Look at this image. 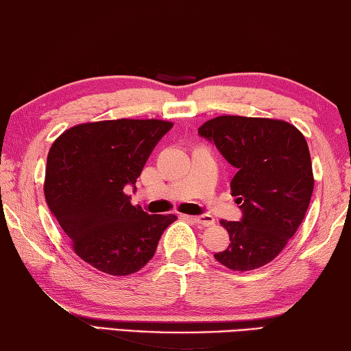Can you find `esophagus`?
<instances>
[{"label":"esophagus","mask_w":351,"mask_h":351,"mask_svg":"<svg viewBox=\"0 0 351 351\" xmlns=\"http://www.w3.org/2000/svg\"><path fill=\"white\" fill-rule=\"evenodd\" d=\"M189 219L193 222H196L197 226H202V227H210L215 223V217L210 216V215H202V216H189Z\"/></svg>","instance_id":"1"}]
</instances>
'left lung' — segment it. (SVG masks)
I'll use <instances>...</instances> for the list:
<instances>
[{
    "mask_svg": "<svg viewBox=\"0 0 351 351\" xmlns=\"http://www.w3.org/2000/svg\"><path fill=\"white\" fill-rule=\"evenodd\" d=\"M237 168L230 183L241 221H221L230 244L215 258L232 271L271 263L294 237L313 196L311 155L305 136L281 119L223 114L199 128Z\"/></svg>",
    "mask_w": 351,
    "mask_h": 351,
    "instance_id": "obj_1",
    "label": "left lung"
}]
</instances>
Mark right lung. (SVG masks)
<instances>
[{"label": "right lung", "instance_id": "add662e5", "mask_svg": "<svg viewBox=\"0 0 351 351\" xmlns=\"http://www.w3.org/2000/svg\"><path fill=\"white\" fill-rule=\"evenodd\" d=\"M162 119H112L74 125L57 138L46 160L45 199L73 250L110 275L145 267L174 215H147L130 204L149 155L169 132Z\"/></svg>", "mask_w": 351, "mask_h": 351}]
</instances>
